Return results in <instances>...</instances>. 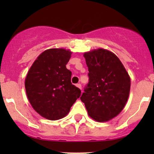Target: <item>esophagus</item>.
Masks as SVG:
<instances>
[{
	"label": "esophagus",
	"instance_id": "esophagus-1",
	"mask_svg": "<svg viewBox=\"0 0 154 154\" xmlns=\"http://www.w3.org/2000/svg\"><path fill=\"white\" fill-rule=\"evenodd\" d=\"M76 86L77 87H78L79 88H80V89H81V84H80V83H77V84H76Z\"/></svg>",
	"mask_w": 154,
	"mask_h": 154
}]
</instances>
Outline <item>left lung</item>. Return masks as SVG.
Returning <instances> with one entry per match:
<instances>
[{
    "instance_id": "obj_1",
    "label": "left lung",
    "mask_w": 154,
    "mask_h": 154,
    "mask_svg": "<svg viewBox=\"0 0 154 154\" xmlns=\"http://www.w3.org/2000/svg\"><path fill=\"white\" fill-rule=\"evenodd\" d=\"M88 82L80 100L93 120L106 122L125 108L130 90V77L119 57L108 50L85 52Z\"/></svg>"
}]
</instances>
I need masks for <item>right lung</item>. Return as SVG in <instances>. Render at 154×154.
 I'll return each instance as SVG.
<instances>
[{
  "mask_svg": "<svg viewBox=\"0 0 154 154\" xmlns=\"http://www.w3.org/2000/svg\"><path fill=\"white\" fill-rule=\"evenodd\" d=\"M70 50L51 48L34 61L25 78L26 94L31 106L45 119L56 121L66 117L81 91L72 85L66 64Z\"/></svg>",
  "mask_w": 154,
  "mask_h": 154,
  "instance_id": "add662e5",
  "label": "right lung"
}]
</instances>
